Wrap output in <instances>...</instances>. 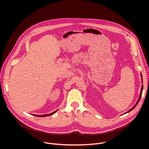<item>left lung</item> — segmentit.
I'll use <instances>...</instances> for the list:
<instances>
[{
    "label": "left lung",
    "mask_w": 149,
    "mask_h": 149,
    "mask_svg": "<svg viewBox=\"0 0 149 149\" xmlns=\"http://www.w3.org/2000/svg\"><path fill=\"white\" fill-rule=\"evenodd\" d=\"M141 77H142V75H141ZM142 81H143V79H142ZM143 86H142V87H141V92H140V97H139V99H138V100H137V102H136V105H134V106H133V107L130 110H129L127 112H126L125 113H129V112H130V111H131L132 110H133L135 107H136V106L137 105V104L139 103V102L140 101V98H141V95H142V92H143Z\"/></svg>",
    "instance_id": "8db88e82"
}]
</instances>
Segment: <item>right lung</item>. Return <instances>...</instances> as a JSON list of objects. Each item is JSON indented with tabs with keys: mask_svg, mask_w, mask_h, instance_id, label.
<instances>
[{
	"mask_svg": "<svg viewBox=\"0 0 149 149\" xmlns=\"http://www.w3.org/2000/svg\"><path fill=\"white\" fill-rule=\"evenodd\" d=\"M56 111H54L52 113H50V114H45V115H40V116H39V115H33V116H37V117H46V116H51V115H53L55 113H56Z\"/></svg>",
	"mask_w": 149,
	"mask_h": 149,
	"instance_id": "obj_1",
	"label": "right lung"
}]
</instances>
